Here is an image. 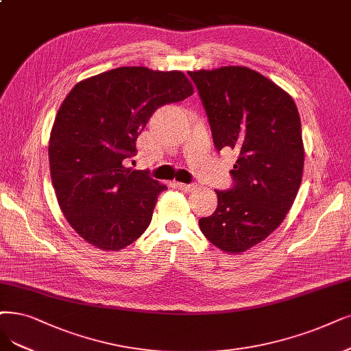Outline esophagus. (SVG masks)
I'll list each match as a JSON object with an SVG mask.
<instances>
[{
	"label": "esophagus",
	"mask_w": 351,
	"mask_h": 351,
	"mask_svg": "<svg viewBox=\"0 0 351 351\" xmlns=\"http://www.w3.org/2000/svg\"><path fill=\"white\" fill-rule=\"evenodd\" d=\"M178 188L182 189L184 192H192L197 186L193 184H178Z\"/></svg>",
	"instance_id": "esophagus-1"
}]
</instances>
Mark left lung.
Here are the masks:
<instances>
[{
	"label": "left lung",
	"mask_w": 351,
	"mask_h": 351,
	"mask_svg": "<svg viewBox=\"0 0 351 351\" xmlns=\"http://www.w3.org/2000/svg\"><path fill=\"white\" fill-rule=\"evenodd\" d=\"M208 117L215 149L239 153L232 186L199 219L218 249L241 253L274 232L296 198L304 171L302 128L289 94L245 66L188 72Z\"/></svg>",
	"instance_id": "1"
}]
</instances>
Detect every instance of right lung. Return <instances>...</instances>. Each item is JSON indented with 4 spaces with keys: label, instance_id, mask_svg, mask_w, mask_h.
Masks as SVG:
<instances>
[{
    "label": "right lung",
    "instance_id": "right-lung-1",
    "mask_svg": "<svg viewBox=\"0 0 351 351\" xmlns=\"http://www.w3.org/2000/svg\"><path fill=\"white\" fill-rule=\"evenodd\" d=\"M192 93L179 71L124 66L81 81L64 98L49 140L51 184L68 223L89 244L117 252L146 231L167 188L124 160L136 156L153 112Z\"/></svg>",
    "mask_w": 351,
    "mask_h": 351
}]
</instances>
